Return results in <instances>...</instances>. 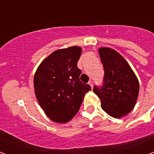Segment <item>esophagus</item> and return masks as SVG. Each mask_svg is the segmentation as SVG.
I'll use <instances>...</instances> for the list:
<instances>
[{
  "instance_id": "1",
  "label": "esophagus",
  "mask_w": 154,
  "mask_h": 154,
  "mask_svg": "<svg viewBox=\"0 0 154 154\" xmlns=\"http://www.w3.org/2000/svg\"><path fill=\"white\" fill-rule=\"evenodd\" d=\"M88 84H89L91 87V88L93 87V82H92V81H89V82H88Z\"/></svg>"
}]
</instances>
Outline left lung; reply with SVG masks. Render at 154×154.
I'll use <instances>...</instances> for the list:
<instances>
[{
  "label": "left lung",
  "instance_id": "1",
  "mask_svg": "<svg viewBox=\"0 0 154 154\" xmlns=\"http://www.w3.org/2000/svg\"><path fill=\"white\" fill-rule=\"evenodd\" d=\"M99 54L105 73L102 85L95 86L94 92L108 115L120 118L129 114L135 106L139 81L128 63L116 50L100 48Z\"/></svg>",
  "mask_w": 154,
  "mask_h": 154
}]
</instances>
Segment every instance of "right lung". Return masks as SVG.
I'll use <instances>...</instances> for the list:
<instances>
[{
    "mask_svg": "<svg viewBox=\"0 0 154 154\" xmlns=\"http://www.w3.org/2000/svg\"><path fill=\"white\" fill-rule=\"evenodd\" d=\"M82 48L54 51L38 66L34 78L37 100L53 121L66 123L78 112L85 94L91 90L80 81L77 62Z\"/></svg>",
    "mask_w": 154,
    "mask_h": 154,
    "instance_id": "add662e5",
    "label": "right lung"
}]
</instances>
